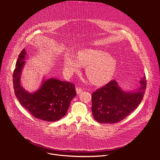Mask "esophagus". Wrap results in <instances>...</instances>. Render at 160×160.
Wrapping results in <instances>:
<instances>
[{
  "label": "esophagus",
  "instance_id": "34e87169",
  "mask_svg": "<svg viewBox=\"0 0 160 160\" xmlns=\"http://www.w3.org/2000/svg\"><path fill=\"white\" fill-rule=\"evenodd\" d=\"M76 91L77 94H79L80 93H81V92H82V89L81 88L78 87V88H76Z\"/></svg>",
  "mask_w": 160,
  "mask_h": 160
}]
</instances>
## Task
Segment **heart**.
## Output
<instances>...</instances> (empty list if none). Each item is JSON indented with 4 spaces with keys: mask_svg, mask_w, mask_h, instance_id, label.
Returning <instances> with one entry per match:
<instances>
[{
    "mask_svg": "<svg viewBox=\"0 0 160 160\" xmlns=\"http://www.w3.org/2000/svg\"><path fill=\"white\" fill-rule=\"evenodd\" d=\"M81 66L86 67V74L92 83L100 86L107 84L113 78L118 63L108 52L98 49L81 50L76 58L70 54L65 56L64 67L68 74L78 72Z\"/></svg>",
    "mask_w": 160,
    "mask_h": 160,
    "instance_id": "heart-1",
    "label": "heart"
}]
</instances>
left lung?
<instances>
[{
  "label": "left lung",
  "mask_w": 160,
  "mask_h": 160,
  "mask_svg": "<svg viewBox=\"0 0 160 160\" xmlns=\"http://www.w3.org/2000/svg\"><path fill=\"white\" fill-rule=\"evenodd\" d=\"M133 91H123L115 81H112L92 95V112L94 119L102 124L121 121L136 110L143 99L146 89V78Z\"/></svg>",
  "instance_id": "obj_1"
}]
</instances>
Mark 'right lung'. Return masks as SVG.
Segmentation results:
<instances>
[{
    "mask_svg": "<svg viewBox=\"0 0 160 160\" xmlns=\"http://www.w3.org/2000/svg\"><path fill=\"white\" fill-rule=\"evenodd\" d=\"M26 56V50L23 49L18 56L13 74L14 91L17 99L23 108L35 118L47 122L59 120L66 114L71 100L76 95L74 85L51 78L44 79L37 91H26L21 84Z\"/></svg>",
    "mask_w": 160,
    "mask_h": 160,
    "instance_id": "1",
    "label": "right lung"
}]
</instances>
